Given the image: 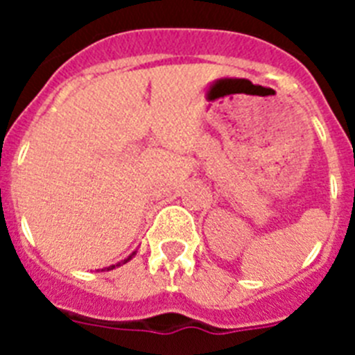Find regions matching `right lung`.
<instances>
[{
  "label": "right lung",
  "mask_w": 355,
  "mask_h": 355,
  "mask_svg": "<svg viewBox=\"0 0 355 355\" xmlns=\"http://www.w3.org/2000/svg\"><path fill=\"white\" fill-rule=\"evenodd\" d=\"M133 256H135V252H133V254H131L130 258H128V259H124V261L117 263V265H112V266H108V270H112V268H115V266H121V265H124V263H128V261H130V259H131V258H133Z\"/></svg>",
  "instance_id": "right-lung-1"
}]
</instances>
